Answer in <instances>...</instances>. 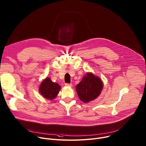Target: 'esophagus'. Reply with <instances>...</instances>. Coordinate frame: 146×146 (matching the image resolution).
Instances as JSON below:
<instances>
[{
  "instance_id": "obj_1",
  "label": "esophagus",
  "mask_w": 146,
  "mask_h": 146,
  "mask_svg": "<svg viewBox=\"0 0 146 146\" xmlns=\"http://www.w3.org/2000/svg\"><path fill=\"white\" fill-rule=\"evenodd\" d=\"M65 86L67 87H72V84H69V83H66Z\"/></svg>"
}]
</instances>
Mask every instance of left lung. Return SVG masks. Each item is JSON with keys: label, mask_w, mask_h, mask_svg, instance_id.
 Masks as SVG:
<instances>
[{"label": "left lung", "mask_w": 146, "mask_h": 146, "mask_svg": "<svg viewBox=\"0 0 146 146\" xmlns=\"http://www.w3.org/2000/svg\"><path fill=\"white\" fill-rule=\"evenodd\" d=\"M103 86L99 76L87 72L82 81L76 86V90L81 101L89 103L98 98L103 90Z\"/></svg>", "instance_id": "1"}]
</instances>
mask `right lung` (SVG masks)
Masks as SVG:
<instances>
[{"instance_id":"1","label":"right lung","mask_w":146,"mask_h":146,"mask_svg":"<svg viewBox=\"0 0 146 146\" xmlns=\"http://www.w3.org/2000/svg\"><path fill=\"white\" fill-rule=\"evenodd\" d=\"M60 89L59 84L53 82L49 77H47L40 83L38 91L44 98L52 100L56 98Z\"/></svg>"}]
</instances>
